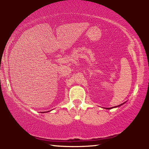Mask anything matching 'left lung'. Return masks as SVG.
<instances>
[{
    "mask_svg": "<svg viewBox=\"0 0 149 149\" xmlns=\"http://www.w3.org/2000/svg\"><path fill=\"white\" fill-rule=\"evenodd\" d=\"M122 105V104H121ZM118 105V106H120V105ZM111 108H113V107H111V108H107V109H111Z\"/></svg>",
    "mask_w": 149,
    "mask_h": 149,
    "instance_id": "left-lung-1",
    "label": "left lung"
}]
</instances>
